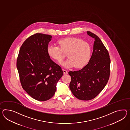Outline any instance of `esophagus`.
Wrapping results in <instances>:
<instances>
[{
	"label": "esophagus",
	"mask_w": 130,
	"mask_h": 130,
	"mask_svg": "<svg viewBox=\"0 0 130 130\" xmlns=\"http://www.w3.org/2000/svg\"><path fill=\"white\" fill-rule=\"evenodd\" d=\"M63 74L64 75H67L68 73V71L65 70H63Z\"/></svg>",
	"instance_id": "esophagus-1"
}]
</instances>
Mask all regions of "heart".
Segmentation results:
<instances>
[{"label": "heart", "instance_id": "heart-1", "mask_svg": "<svg viewBox=\"0 0 130 130\" xmlns=\"http://www.w3.org/2000/svg\"><path fill=\"white\" fill-rule=\"evenodd\" d=\"M60 47L54 44H49L47 47L49 56L58 63H60L67 53L68 59L63 63L67 68L74 67L82 68L88 63L92 53L91 46L82 39L70 37L62 38L58 41Z\"/></svg>", "mask_w": 130, "mask_h": 130}]
</instances>
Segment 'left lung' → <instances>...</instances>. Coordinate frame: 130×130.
<instances>
[{
    "instance_id": "8db88e82",
    "label": "left lung",
    "mask_w": 130,
    "mask_h": 130,
    "mask_svg": "<svg viewBox=\"0 0 130 130\" xmlns=\"http://www.w3.org/2000/svg\"><path fill=\"white\" fill-rule=\"evenodd\" d=\"M87 33L95 39L91 59L82 69L69 72L71 79L70 89L76 98L83 101L91 100L98 95L107 85L110 71L107 49L97 35Z\"/></svg>"
}]
</instances>
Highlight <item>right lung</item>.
I'll list each match as a JSON object with an SVG mask.
<instances>
[{"label": "right lung", "instance_id": "add662e5", "mask_svg": "<svg viewBox=\"0 0 130 130\" xmlns=\"http://www.w3.org/2000/svg\"><path fill=\"white\" fill-rule=\"evenodd\" d=\"M52 38L42 33L30 36L22 44L17 59L22 88L38 101H47L54 96L57 83L63 74L47 52Z\"/></svg>", "mask_w": 130, "mask_h": 130}]
</instances>
